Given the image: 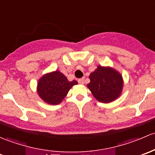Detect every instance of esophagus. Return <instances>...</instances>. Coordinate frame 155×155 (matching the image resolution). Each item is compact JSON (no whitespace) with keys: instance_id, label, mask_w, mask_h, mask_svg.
<instances>
[{"instance_id":"obj_1","label":"esophagus","mask_w":155,"mask_h":155,"mask_svg":"<svg viewBox=\"0 0 155 155\" xmlns=\"http://www.w3.org/2000/svg\"><path fill=\"white\" fill-rule=\"evenodd\" d=\"M78 83L80 84H84V78H81V79L78 80Z\"/></svg>"}]
</instances>
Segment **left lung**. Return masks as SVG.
<instances>
[{
	"instance_id": "obj_1",
	"label": "left lung",
	"mask_w": 155,
	"mask_h": 155,
	"mask_svg": "<svg viewBox=\"0 0 155 155\" xmlns=\"http://www.w3.org/2000/svg\"><path fill=\"white\" fill-rule=\"evenodd\" d=\"M89 78L90 82L87 84V88L99 102L110 103L117 99L122 94L123 78L112 67L98 66Z\"/></svg>"
}]
</instances>
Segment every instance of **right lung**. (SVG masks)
I'll return each instance as SVG.
<instances>
[{"label":"right lung","instance_id":"obj_1","mask_svg":"<svg viewBox=\"0 0 155 155\" xmlns=\"http://www.w3.org/2000/svg\"><path fill=\"white\" fill-rule=\"evenodd\" d=\"M77 84L75 80L68 81L63 73L56 70L46 73L39 78L36 90L42 101L49 104L57 105L64 99L71 87Z\"/></svg>","mask_w":155,"mask_h":155}]
</instances>
